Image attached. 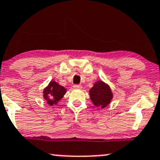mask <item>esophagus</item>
I'll list each match as a JSON object with an SVG mask.
<instances>
[{
  "label": "esophagus",
  "instance_id": "esophagus-1",
  "mask_svg": "<svg viewBox=\"0 0 160 160\" xmlns=\"http://www.w3.org/2000/svg\"><path fill=\"white\" fill-rule=\"evenodd\" d=\"M74 88H77V89H80L82 88V86L79 85V84H75V85H74Z\"/></svg>",
  "mask_w": 160,
  "mask_h": 160
}]
</instances>
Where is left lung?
<instances>
[{"label": "left lung", "instance_id": "8db88e82", "mask_svg": "<svg viewBox=\"0 0 160 160\" xmlns=\"http://www.w3.org/2000/svg\"><path fill=\"white\" fill-rule=\"evenodd\" d=\"M90 98L94 105L98 107H107L112 98V95L109 86L102 81H98L89 91Z\"/></svg>", "mask_w": 160, "mask_h": 160}]
</instances>
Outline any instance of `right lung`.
Instances as JSON below:
<instances>
[{
	"instance_id": "right-lung-1",
	"label": "right lung",
	"mask_w": 160,
	"mask_h": 160,
	"mask_svg": "<svg viewBox=\"0 0 160 160\" xmlns=\"http://www.w3.org/2000/svg\"><path fill=\"white\" fill-rule=\"evenodd\" d=\"M65 92L66 89L63 86H59L54 81H52L44 90V98L47 101L49 105L56 104L57 101L63 97Z\"/></svg>"
}]
</instances>
